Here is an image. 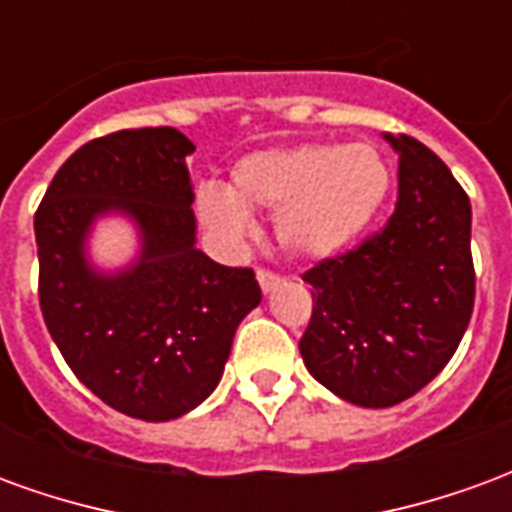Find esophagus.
<instances>
[{
  "label": "esophagus",
  "instance_id": "esophagus-1",
  "mask_svg": "<svg viewBox=\"0 0 512 512\" xmlns=\"http://www.w3.org/2000/svg\"><path fill=\"white\" fill-rule=\"evenodd\" d=\"M257 282H260V290H263V293H271V290L279 285V277L277 274H271V271H266V268H260V271H257Z\"/></svg>",
  "mask_w": 512,
  "mask_h": 512
}]
</instances>
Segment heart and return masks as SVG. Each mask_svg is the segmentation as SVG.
<instances>
[{
	"label": "heart",
	"instance_id": "heart-1",
	"mask_svg": "<svg viewBox=\"0 0 512 512\" xmlns=\"http://www.w3.org/2000/svg\"><path fill=\"white\" fill-rule=\"evenodd\" d=\"M392 167L373 145H312L241 158L230 186H202L197 213L224 241L249 233V211L274 213L279 246L326 260L351 249L376 224L392 194Z\"/></svg>",
	"mask_w": 512,
	"mask_h": 512
}]
</instances>
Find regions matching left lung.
I'll return each instance as SVG.
<instances>
[{"label": "left lung", "instance_id": "1", "mask_svg": "<svg viewBox=\"0 0 512 512\" xmlns=\"http://www.w3.org/2000/svg\"><path fill=\"white\" fill-rule=\"evenodd\" d=\"M384 139L400 158L392 219L301 277L315 301L301 359L329 392L365 408L397 406L439 376L474 307L466 191L430 147Z\"/></svg>", "mask_w": 512, "mask_h": 512}]
</instances>
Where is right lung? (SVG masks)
Returning <instances> with one entry per match:
<instances>
[{"instance_id":"add662e5","label":"right lung","mask_w":512,"mask_h":512,"mask_svg":"<svg viewBox=\"0 0 512 512\" xmlns=\"http://www.w3.org/2000/svg\"><path fill=\"white\" fill-rule=\"evenodd\" d=\"M178 128H131L82 145L54 175L35 213L40 310L51 340L93 395L120 414L167 422L222 381L238 323L260 304L252 268L197 249ZM126 215L140 252L101 272L86 255L94 222Z\"/></svg>"}]
</instances>
